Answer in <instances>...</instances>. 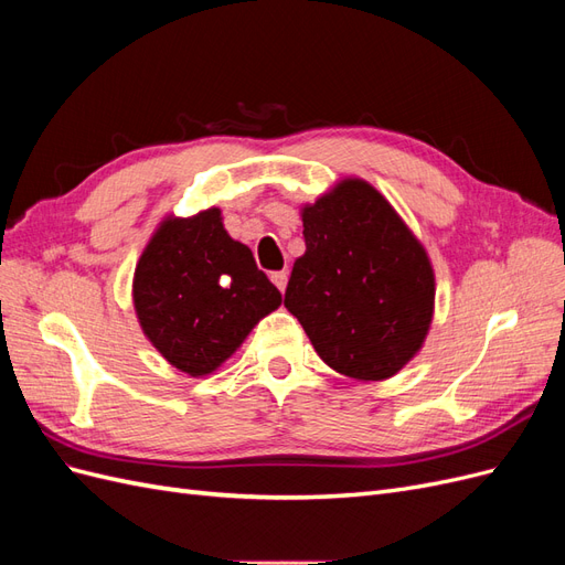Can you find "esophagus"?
Segmentation results:
<instances>
[{"mask_svg": "<svg viewBox=\"0 0 565 565\" xmlns=\"http://www.w3.org/2000/svg\"><path fill=\"white\" fill-rule=\"evenodd\" d=\"M270 280H273V285H276L280 292H285V287H287V270H276V273H270Z\"/></svg>", "mask_w": 565, "mask_h": 565, "instance_id": "1", "label": "esophagus"}]
</instances>
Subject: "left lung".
Masks as SVG:
<instances>
[{"instance_id":"left-lung-1","label":"left lung","mask_w":565,"mask_h":565,"mask_svg":"<svg viewBox=\"0 0 565 565\" xmlns=\"http://www.w3.org/2000/svg\"><path fill=\"white\" fill-rule=\"evenodd\" d=\"M306 252L285 289L332 370L377 382L413 358L434 313V270L391 204L358 179L303 210Z\"/></svg>"}]
</instances>
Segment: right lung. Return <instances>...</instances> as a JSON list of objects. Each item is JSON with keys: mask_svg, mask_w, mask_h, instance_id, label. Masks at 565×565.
Here are the masks:
<instances>
[{"mask_svg": "<svg viewBox=\"0 0 565 565\" xmlns=\"http://www.w3.org/2000/svg\"><path fill=\"white\" fill-rule=\"evenodd\" d=\"M282 297L235 243L221 212L167 218L134 273V306L148 339L181 372L207 374L243 344Z\"/></svg>", "mask_w": 565, "mask_h": 565, "instance_id": "obj_1", "label": "right lung"}]
</instances>
